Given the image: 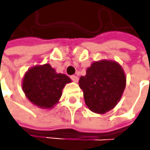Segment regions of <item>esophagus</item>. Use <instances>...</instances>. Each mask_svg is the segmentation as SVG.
<instances>
[{
	"label": "esophagus",
	"mask_w": 150,
	"mask_h": 150,
	"mask_svg": "<svg viewBox=\"0 0 150 150\" xmlns=\"http://www.w3.org/2000/svg\"><path fill=\"white\" fill-rule=\"evenodd\" d=\"M71 79L75 82V83H77V82H78V80H79V78H78L76 75H71Z\"/></svg>",
	"instance_id": "34e87169"
}]
</instances>
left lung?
<instances>
[{
  "label": "left lung",
  "instance_id": "8db88e82",
  "mask_svg": "<svg viewBox=\"0 0 150 150\" xmlns=\"http://www.w3.org/2000/svg\"><path fill=\"white\" fill-rule=\"evenodd\" d=\"M126 85V76L122 66L107 59L92 62L86 70V75L79 80L85 104L97 114H104L113 109Z\"/></svg>",
  "mask_w": 150,
  "mask_h": 150
}]
</instances>
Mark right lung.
Returning <instances> with one entry per match:
<instances>
[{
  "instance_id": "1",
  "label": "right lung",
  "mask_w": 150,
  "mask_h": 150,
  "mask_svg": "<svg viewBox=\"0 0 150 150\" xmlns=\"http://www.w3.org/2000/svg\"><path fill=\"white\" fill-rule=\"evenodd\" d=\"M67 75L57 73L48 63L37 65L25 72L22 89L33 104L43 109H51L59 103L62 89L71 83Z\"/></svg>"
}]
</instances>
